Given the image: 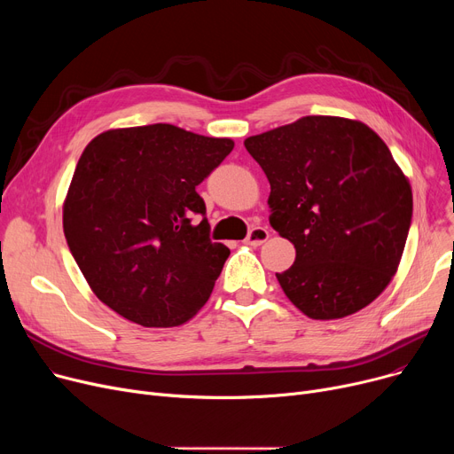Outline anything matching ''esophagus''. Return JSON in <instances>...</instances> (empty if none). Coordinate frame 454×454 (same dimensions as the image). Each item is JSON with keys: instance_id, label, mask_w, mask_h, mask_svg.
<instances>
[{"instance_id": "34e87169", "label": "esophagus", "mask_w": 454, "mask_h": 454, "mask_svg": "<svg viewBox=\"0 0 454 454\" xmlns=\"http://www.w3.org/2000/svg\"><path fill=\"white\" fill-rule=\"evenodd\" d=\"M269 237H270V233H269L267 228H263V226H254V228L248 231L245 243L250 245V247H259V245H263V243L269 239Z\"/></svg>"}]
</instances>
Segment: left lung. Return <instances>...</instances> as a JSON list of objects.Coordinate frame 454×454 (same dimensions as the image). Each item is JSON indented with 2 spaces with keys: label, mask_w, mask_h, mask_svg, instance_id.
I'll list each match as a JSON object with an SVG mask.
<instances>
[{
  "label": "left lung",
  "mask_w": 454,
  "mask_h": 454,
  "mask_svg": "<svg viewBox=\"0 0 454 454\" xmlns=\"http://www.w3.org/2000/svg\"><path fill=\"white\" fill-rule=\"evenodd\" d=\"M270 182V226L296 248L276 274L303 315L335 320L387 289L412 223V189L387 143L353 119L307 115L245 139Z\"/></svg>",
  "instance_id": "obj_1"
}]
</instances>
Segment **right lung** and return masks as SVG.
Returning <instances> with one entry per match:
<instances>
[{
    "label": "right lung",
    "instance_id": "obj_1",
    "mask_svg": "<svg viewBox=\"0 0 454 454\" xmlns=\"http://www.w3.org/2000/svg\"><path fill=\"white\" fill-rule=\"evenodd\" d=\"M231 149L228 137L165 123L88 143L64 202V235L91 291L117 315L173 327L207 301L230 250L209 239L197 185Z\"/></svg>",
    "mask_w": 454,
    "mask_h": 454
}]
</instances>
